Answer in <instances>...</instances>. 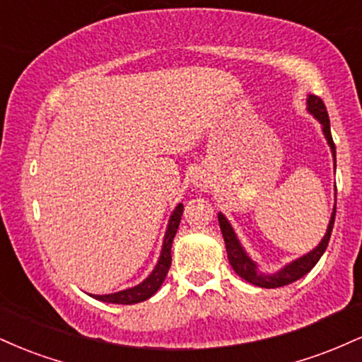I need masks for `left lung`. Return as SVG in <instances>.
Here are the masks:
<instances>
[{"label":"left lung","mask_w":362,"mask_h":362,"mask_svg":"<svg viewBox=\"0 0 362 362\" xmlns=\"http://www.w3.org/2000/svg\"><path fill=\"white\" fill-rule=\"evenodd\" d=\"M308 110H310V114H313L315 119L322 124L323 134H325L327 143L332 149V155H334V161H335V144H334V139H332L330 119H328L325 103H323L322 98L317 97V95H310ZM335 209H337V207H334V213H332L330 223H328L327 233L322 238V242L318 243V247L313 248L310 253H306V255L300 257V259H296L294 262H291V264L284 265V267H282L281 271L276 274H262L259 269H257L255 262H253L250 257L247 255V252L243 250L242 243H240L238 238H236L231 224L228 223V219L224 218L221 213H219L218 221H219V228H221L224 243H226L228 260H230L231 267H233V271L238 274L242 279L250 282V284H253V286H259V288L274 289V288H281V286H288V284H291V282L301 279L305 274H308L311 269L317 265L320 257H322L323 252L327 250L328 240H330L332 230H334Z\"/></svg>","instance_id":"1"}]
</instances>
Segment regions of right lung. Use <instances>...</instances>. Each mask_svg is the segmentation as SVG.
<instances>
[{
	"label": "right lung",
	"instance_id": "right-lung-1",
	"mask_svg": "<svg viewBox=\"0 0 362 362\" xmlns=\"http://www.w3.org/2000/svg\"><path fill=\"white\" fill-rule=\"evenodd\" d=\"M182 213H184V204H178L172 216H170L160 259H158V264L155 265V269H153V272L149 274L146 279L141 282V284L134 286V288L119 291V293L102 294V296H98V294H90V296H93L95 300H100L103 303H115V305H134V303H141L148 300V298H151L153 294L160 289V286L163 284L170 265H172V243L173 238H175L178 224H180Z\"/></svg>",
	"mask_w": 362,
	"mask_h": 362
}]
</instances>
